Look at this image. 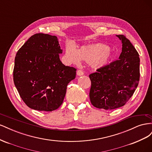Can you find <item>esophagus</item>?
I'll return each mask as SVG.
<instances>
[{
    "instance_id": "esophagus-1",
    "label": "esophagus",
    "mask_w": 152,
    "mask_h": 152,
    "mask_svg": "<svg viewBox=\"0 0 152 152\" xmlns=\"http://www.w3.org/2000/svg\"><path fill=\"white\" fill-rule=\"evenodd\" d=\"M77 75L81 76V75H83L84 74V73L82 70H77Z\"/></svg>"
}]
</instances>
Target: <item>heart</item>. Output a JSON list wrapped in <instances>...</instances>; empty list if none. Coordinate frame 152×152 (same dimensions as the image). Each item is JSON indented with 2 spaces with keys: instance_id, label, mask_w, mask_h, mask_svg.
Returning <instances> with one entry per match:
<instances>
[{
  "instance_id": "obj_1",
  "label": "heart",
  "mask_w": 152,
  "mask_h": 152,
  "mask_svg": "<svg viewBox=\"0 0 152 152\" xmlns=\"http://www.w3.org/2000/svg\"><path fill=\"white\" fill-rule=\"evenodd\" d=\"M65 55L68 60L75 64H79L80 61L89 63L94 69L104 67L110 63L112 58V54L110 48L103 44L82 46L79 50L72 47H67Z\"/></svg>"
}]
</instances>
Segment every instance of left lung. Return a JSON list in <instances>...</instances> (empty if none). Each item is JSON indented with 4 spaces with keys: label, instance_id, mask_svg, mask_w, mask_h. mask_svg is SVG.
<instances>
[{
    "label": "left lung",
    "instance_id": "1",
    "mask_svg": "<svg viewBox=\"0 0 152 152\" xmlns=\"http://www.w3.org/2000/svg\"><path fill=\"white\" fill-rule=\"evenodd\" d=\"M117 37L122 44L118 59L89 75V98L92 104L98 108L113 110L122 107L139 84V54L124 35Z\"/></svg>",
    "mask_w": 152,
    "mask_h": 152
}]
</instances>
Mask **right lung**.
Masks as SVG:
<instances>
[{
  "instance_id": "add662e5",
  "label": "right lung",
  "mask_w": 152,
  "mask_h": 152,
  "mask_svg": "<svg viewBox=\"0 0 152 152\" xmlns=\"http://www.w3.org/2000/svg\"><path fill=\"white\" fill-rule=\"evenodd\" d=\"M57 37L44 34L32 35L16 53L14 83L28 107L51 112L63 103L69 82L76 69L64 65Z\"/></svg>"
}]
</instances>
